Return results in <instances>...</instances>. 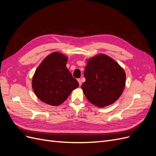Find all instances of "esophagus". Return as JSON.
<instances>
[{"label": "esophagus", "mask_w": 156, "mask_h": 156, "mask_svg": "<svg viewBox=\"0 0 156 156\" xmlns=\"http://www.w3.org/2000/svg\"><path fill=\"white\" fill-rule=\"evenodd\" d=\"M77 81H78V82H79V86H81V79H77Z\"/></svg>", "instance_id": "esophagus-1"}]
</instances>
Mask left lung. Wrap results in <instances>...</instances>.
<instances>
[{"label": "left lung", "mask_w": 156, "mask_h": 156, "mask_svg": "<svg viewBox=\"0 0 156 156\" xmlns=\"http://www.w3.org/2000/svg\"><path fill=\"white\" fill-rule=\"evenodd\" d=\"M81 88L87 100L98 107L110 105L119 99L126 84V73L109 56L100 54L88 60Z\"/></svg>", "instance_id": "obj_1"}]
</instances>
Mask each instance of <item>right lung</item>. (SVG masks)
<instances>
[{"label":"right lung","mask_w":156,"mask_h":156,"mask_svg":"<svg viewBox=\"0 0 156 156\" xmlns=\"http://www.w3.org/2000/svg\"><path fill=\"white\" fill-rule=\"evenodd\" d=\"M67 61L64 55L54 52L45 58L36 70L32 81L33 90L47 104L60 105L79 87V83L66 68Z\"/></svg>","instance_id":"obj_1"}]
</instances>
